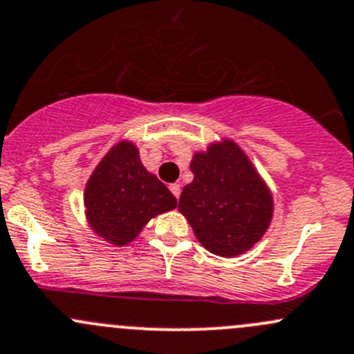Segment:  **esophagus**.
Segmentation results:
<instances>
[{"instance_id": "1", "label": "esophagus", "mask_w": 354, "mask_h": 354, "mask_svg": "<svg viewBox=\"0 0 354 354\" xmlns=\"http://www.w3.org/2000/svg\"><path fill=\"white\" fill-rule=\"evenodd\" d=\"M170 191H172V194L176 196V198L178 199V196H180V185H178V184H172V185H170Z\"/></svg>"}]
</instances>
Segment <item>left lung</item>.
<instances>
[{
  "instance_id": "left-lung-1",
  "label": "left lung",
  "mask_w": 354,
  "mask_h": 354,
  "mask_svg": "<svg viewBox=\"0 0 354 354\" xmlns=\"http://www.w3.org/2000/svg\"><path fill=\"white\" fill-rule=\"evenodd\" d=\"M191 170L178 211L199 243L220 257L252 249L271 225L274 199L247 153L230 138L211 141L192 155Z\"/></svg>"
}]
</instances>
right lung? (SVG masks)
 <instances>
[{
  "label": "right lung",
  "instance_id": "1",
  "mask_svg": "<svg viewBox=\"0 0 354 354\" xmlns=\"http://www.w3.org/2000/svg\"><path fill=\"white\" fill-rule=\"evenodd\" d=\"M90 230L114 247L133 242L151 218L177 207L165 184L141 163L129 140L115 143L98 162L83 192Z\"/></svg>",
  "mask_w": 354,
  "mask_h": 354
}]
</instances>
